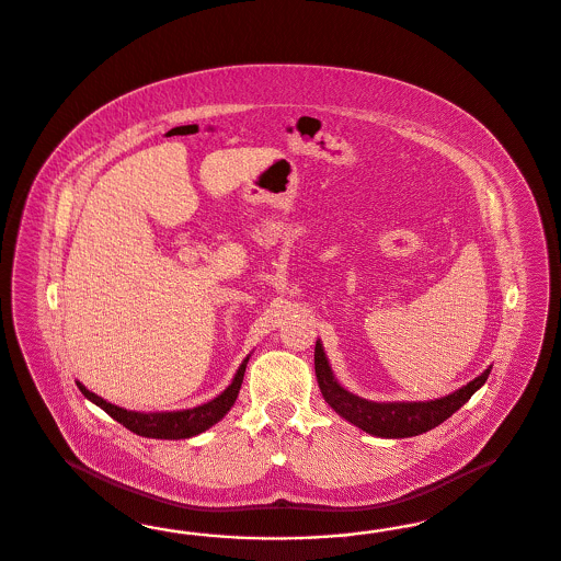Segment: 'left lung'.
Masks as SVG:
<instances>
[{
    "label": "left lung",
    "mask_w": 561,
    "mask_h": 561,
    "mask_svg": "<svg viewBox=\"0 0 561 561\" xmlns=\"http://www.w3.org/2000/svg\"><path fill=\"white\" fill-rule=\"evenodd\" d=\"M314 373H317V381L325 402L340 416H344L348 423L367 431L370 435L387 437V439H402V437L421 435L442 425L445 419H449L456 410H460L470 400V396L483 386L491 368H486L481 377H477L468 386L439 400L389 402V404L368 402L340 386L331 373L325 352L319 342L314 346Z\"/></svg>",
    "instance_id": "left-lung-1"
}]
</instances>
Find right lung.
Masks as SVG:
<instances>
[{
    "instance_id": "right-lung-1",
    "label": "right lung",
    "mask_w": 561,
    "mask_h": 561,
    "mask_svg": "<svg viewBox=\"0 0 561 561\" xmlns=\"http://www.w3.org/2000/svg\"><path fill=\"white\" fill-rule=\"evenodd\" d=\"M247 363H249V358H244V363L238 368L232 383L226 387V391H221L215 400L203 404V407L178 410V412H149L147 414V412L124 410V408L105 402L103 398H99L78 381L77 386L84 398H89L93 404L103 408L112 419H116L119 425L130 428L136 435L153 437V439H186V437H194V435L207 431L209 426L215 425L217 421H221L230 412V408L233 407V402L238 398L240 386H242Z\"/></svg>"
}]
</instances>
